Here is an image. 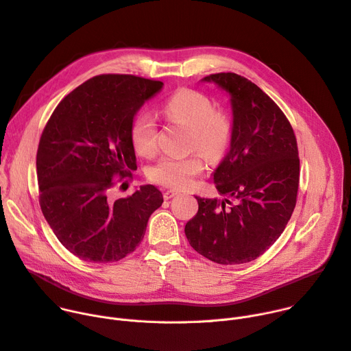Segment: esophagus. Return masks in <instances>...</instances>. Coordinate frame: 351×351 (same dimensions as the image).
Wrapping results in <instances>:
<instances>
[{
    "instance_id": "1",
    "label": "esophagus",
    "mask_w": 351,
    "mask_h": 351,
    "mask_svg": "<svg viewBox=\"0 0 351 351\" xmlns=\"http://www.w3.org/2000/svg\"><path fill=\"white\" fill-rule=\"evenodd\" d=\"M178 194H180L178 191L169 190V191H166V193H165V195H163V197H165V199H171L173 197H176V195H178Z\"/></svg>"
}]
</instances>
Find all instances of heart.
<instances>
[{
	"label": "heart",
	"instance_id": "b5f03b06",
	"mask_svg": "<svg viewBox=\"0 0 351 351\" xmlns=\"http://www.w3.org/2000/svg\"><path fill=\"white\" fill-rule=\"evenodd\" d=\"M163 112L173 121L191 129L190 147L198 149L208 160H221L232 142V122L222 112L215 111L209 97L194 90H180L165 104ZM130 142L141 156L150 157L157 152V123L150 112H141L130 126ZM205 170L201 154L186 157L166 156L150 169L149 177L174 190L191 186L194 178Z\"/></svg>",
	"mask_w": 351,
	"mask_h": 351
}]
</instances>
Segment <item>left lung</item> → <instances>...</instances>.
I'll use <instances>...</instances> for the list:
<instances>
[{"instance_id":"obj_1","label":"left lung","mask_w":351,"mask_h":351,"mask_svg":"<svg viewBox=\"0 0 351 351\" xmlns=\"http://www.w3.org/2000/svg\"><path fill=\"white\" fill-rule=\"evenodd\" d=\"M230 98L232 142L213 182L219 201L195 197L198 212L186 222L194 250L218 264L256 260L284 232L300 184L298 146L278 105L250 80L234 73L202 78Z\"/></svg>"}]
</instances>
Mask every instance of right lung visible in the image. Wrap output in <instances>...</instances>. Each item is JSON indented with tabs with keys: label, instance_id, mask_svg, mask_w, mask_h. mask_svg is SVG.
Returning a JSON list of instances; mask_svg holds the SVG:
<instances>
[{
	"label": "right lung",
	"instance_id": "1",
	"mask_svg": "<svg viewBox=\"0 0 351 351\" xmlns=\"http://www.w3.org/2000/svg\"><path fill=\"white\" fill-rule=\"evenodd\" d=\"M163 83L102 74L66 95L53 111L36 154L39 202L60 243L90 263L118 261L142 241L150 215L163 204L154 185L111 201L114 176L136 170L130 126Z\"/></svg>",
	"mask_w": 351,
	"mask_h": 351
}]
</instances>
